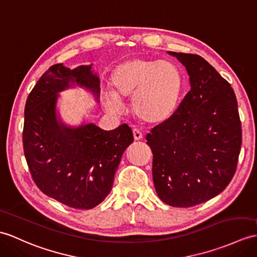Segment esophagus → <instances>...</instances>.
I'll use <instances>...</instances> for the list:
<instances>
[{
    "label": "esophagus",
    "instance_id": "1",
    "mask_svg": "<svg viewBox=\"0 0 257 257\" xmlns=\"http://www.w3.org/2000/svg\"><path fill=\"white\" fill-rule=\"evenodd\" d=\"M133 133H134V138H135V140L139 141V140H141V139L143 138V135H142V133H141V131H140L139 129L135 128V129L133 130Z\"/></svg>",
    "mask_w": 257,
    "mask_h": 257
}]
</instances>
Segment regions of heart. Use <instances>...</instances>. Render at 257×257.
<instances>
[{"instance_id": "obj_1", "label": "heart", "mask_w": 257, "mask_h": 257, "mask_svg": "<svg viewBox=\"0 0 257 257\" xmlns=\"http://www.w3.org/2000/svg\"><path fill=\"white\" fill-rule=\"evenodd\" d=\"M111 94L105 96L108 109L121 110L120 101L133 99L136 116L146 122L166 120L180 99L183 79L176 65L166 60L134 58L117 64L110 74Z\"/></svg>"}]
</instances>
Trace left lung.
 <instances>
[{
  "label": "left lung",
  "instance_id": "1",
  "mask_svg": "<svg viewBox=\"0 0 257 257\" xmlns=\"http://www.w3.org/2000/svg\"><path fill=\"white\" fill-rule=\"evenodd\" d=\"M186 68L190 91L169 119L147 135L160 199L172 207L202 204L228 186L242 143L237 101L230 83L204 58L169 51Z\"/></svg>",
  "mask_w": 257,
  "mask_h": 257
}]
</instances>
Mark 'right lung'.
<instances>
[{"instance_id": "1", "label": "right lung", "mask_w": 257, "mask_h": 257, "mask_svg": "<svg viewBox=\"0 0 257 257\" xmlns=\"http://www.w3.org/2000/svg\"><path fill=\"white\" fill-rule=\"evenodd\" d=\"M74 84L98 98L99 79L92 64L69 69L58 63L41 75L26 100L24 153L35 184L45 195L75 209H92L110 193L134 135L126 123L109 131L94 123H63L57 116L58 94Z\"/></svg>"}]
</instances>
